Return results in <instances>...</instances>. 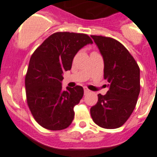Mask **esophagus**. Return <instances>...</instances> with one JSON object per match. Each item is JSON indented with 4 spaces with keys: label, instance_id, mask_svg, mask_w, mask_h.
I'll list each match as a JSON object with an SVG mask.
<instances>
[{
    "label": "esophagus",
    "instance_id": "obj_1",
    "mask_svg": "<svg viewBox=\"0 0 157 157\" xmlns=\"http://www.w3.org/2000/svg\"><path fill=\"white\" fill-rule=\"evenodd\" d=\"M84 94H87V93H88V92H89L90 91L88 89V88H84Z\"/></svg>",
    "mask_w": 157,
    "mask_h": 157
}]
</instances>
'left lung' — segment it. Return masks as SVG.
<instances>
[{
    "label": "left lung",
    "mask_w": 157,
    "mask_h": 157,
    "mask_svg": "<svg viewBox=\"0 0 157 157\" xmlns=\"http://www.w3.org/2000/svg\"><path fill=\"white\" fill-rule=\"evenodd\" d=\"M104 63L107 94L98 95V102L90 112L95 124L116 129L127 121L135 108L140 93V69L134 58L118 41L91 35Z\"/></svg>",
    "instance_id": "8db88e82"
}]
</instances>
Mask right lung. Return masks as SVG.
<instances>
[{
    "instance_id": "1",
    "label": "right lung",
    "mask_w": 157,
    "mask_h": 157,
    "mask_svg": "<svg viewBox=\"0 0 157 157\" xmlns=\"http://www.w3.org/2000/svg\"><path fill=\"white\" fill-rule=\"evenodd\" d=\"M92 39L85 34L57 32L38 47L30 59L25 77L28 107L43 128L61 130L74 118L73 108L82 99L81 86L62 89L63 73L70 70L79 50Z\"/></svg>"
}]
</instances>
